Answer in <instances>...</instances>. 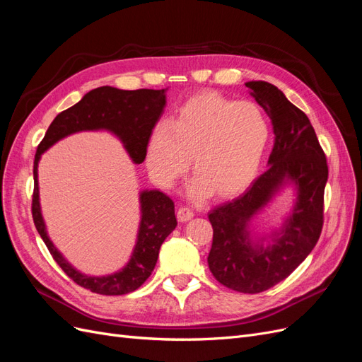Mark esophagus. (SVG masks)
I'll return each instance as SVG.
<instances>
[{"mask_svg": "<svg viewBox=\"0 0 362 362\" xmlns=\"http://www.w3.org/2000/svg\"><path fill=\"white\" fill-rule=\"evenodd\" d=\"M193 216H194L193 211L187 206H180L178 211H177V217H178L180 222H189Z\"/></svg>", "mask_w": 362, "mask_h": 362, "instance_id": "34e87169", "label": "esophagus"}]
</instances>
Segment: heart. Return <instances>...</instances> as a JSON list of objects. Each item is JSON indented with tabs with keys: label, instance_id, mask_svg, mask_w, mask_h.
Masks as SVG:
<instances>
[{
	"label": "heart",
	"instance_id": "heart-1",
	"mask_svg": "<svg viewBox=\"0 0 362 362\" xmlns=\"http://www.w3.org/2000/svg\"><path fill=\"white\" fill-rule=\"evenodd\" d=\"M270 129L261 108L217 92L189 98L175 116L160 120L146 146V166L163 187H172L189 169L192 194L228 199L243 193L259 170Z\"/></svg>",
	"mask_w": 362,
	"mask_h": 362
}]
</instances>
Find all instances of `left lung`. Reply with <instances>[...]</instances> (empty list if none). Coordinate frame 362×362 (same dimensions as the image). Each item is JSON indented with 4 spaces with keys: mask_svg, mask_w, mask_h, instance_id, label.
Segmentation results:
<instances>
[{
    "mask_svg": "<svg viewBox=\"0 0 362 362\" xmlns=\"http://www.w3.org/2000/svg\"><path fill=\"white\" fill-rule=\"evenodd\" d=\"M246 87L270 117L275 144L269 169L242 196L208 213V267L222 286L255 294L286 279L314 249L323 226L327 164L308 116L276 86L249 81ZM286 189L295 196L291 213L278 230L258 236L251 222Z\"/></svg>",
    "mask_w": 362,
    "mask_h": 362,
    "instance_id": "left-lung-1",
    "label": "left lung"
}]
</instances>
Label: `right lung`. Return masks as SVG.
I'll use <instances>...</instances> for the list:
<instances>
[{
  "mask_svg": "<svg viewBox=\"0 0 362 362\" xmlns=\"http://www.w3.org/2000/svg\"><path fill=\"white\" fill-rule=\"evenodd\" d=\"M166 90H120L110 86L98 87L86 93L81 101L68 110L57 115L37 146L33 168V221L62 270L78 286L93 293L105 296L127 294L137 290L151 276L163 242L177 226L173 201L160 190H141L139 193L140 222L137 237L127 264L110 275H86L64 258L48 235L39 196L37 168L40 157L52 145L71 134L83 131H108L122 141L131 161L134 164L144 163L149 136L166 107Z\"/></svg>",
  "mask_w": 362,
  "mask_h": 362,
  "instance_id": "1",
  "label": "right lung"
}]
</instances>
